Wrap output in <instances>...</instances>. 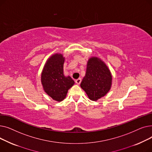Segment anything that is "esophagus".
Wrapping results in <instances>:
<instances>
[{
	"label": "esophagus",
	"mask_w": 152,
	"mask_h": 152,
	"mask_svg": "<svg viewBox=\"0 0 152 152\" xmlns=\"http://www.w3.org/2000/svg\"><path fill=\"white\" fill-rule=\"evenodd\" d=\"M75 82H76V83L77 84H80V83L81 82V78H79V79H76V80L75 81Z\"/></svg>",
	"instance_id": "34e87169"
}]
</instances>
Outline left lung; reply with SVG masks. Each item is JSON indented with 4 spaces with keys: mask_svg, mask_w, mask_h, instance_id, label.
I'll return each instance as SVG.
<instances>
[{
    "mask_svg": "<svg viewBox=\"0 0 152 152\" xmlns=\"http://www.w3.org/2000/svg\"><path fill=\"white\" fill-rule=\"evenodd\" d=\"M112 76L105 64L97 57L91 58L87 64L86 73L81 87L93 101L105 95L110 91Z\"/></svg>",
    "mask_w": 152,
    "mask_h": 152,
    "instance_id": "left-lung-1",
    "label": "left lung"
}]
</instances>
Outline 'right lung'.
<instances>
[{"instance_id":"obj_1","label":"right lung","mask_w":152,"mask_h":152,"mask_svg":"<svg viewBox=\"0 0 152 152\" xmlns=\"http://www.w3.org/2000/svg\"><path fill=\"white\" fill-rule=\"evenodd\" d=\"M65 58L61 54H55L49 58L41 75V82L45 92L53 100L60 102L66 96L68 91L75 81L70 76L63 75Z\"/></svg>"}]
</instances>
